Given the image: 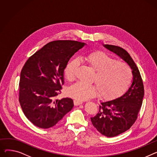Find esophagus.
I'll return each instance as SVG.
<instances>
[{
  "mask_svg": "<svg viewBox=\"0 0 157 157\" xmlns=\"http://www.w3.org/2000/svg\"><path fill=\"white\" fill-rule=\"evenodd\" d=\"M74 103H75V105L78 106V105H81V104H82V101H80V100H75L74 101Z\"/></svg>",
  "mask_w": 157,
  "mask_h": 157,
  "instance_id": "obj_1",
  "label": "esophagus"
}]
</instances>
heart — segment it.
Masks as SVG:
<instances>
[{
  "label": "heart",
  "mask_w": 157,
  "mask_h": 157,
  "mask_svg": "<svg viewBox=\"0 0 157 157\" xmlns=\"http://www.w3.org/2000/svg\"><path fill=\"white\" fill-rule=\"evenodd\" d=\"M84 60L96 71L93 78L95 84L78 81L67 88V94L69 97L78 100H86L95 97L99 92L102 98L112 99L122 95L131 85L132 71L124 62L117 61L101 51L87 54ZM78 66V59L68 62L64 69L65 77L68 81L75 79Z\"/></svg>",
  "instance_id": "b5f03b06"
}]
</instances>
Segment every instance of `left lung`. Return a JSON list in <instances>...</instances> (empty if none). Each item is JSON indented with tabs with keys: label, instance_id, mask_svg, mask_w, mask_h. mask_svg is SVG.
I'll return each instance as SVG.
<instances>
[{
	"label": "left lung",
	"instance_id": "left-lung-1",
	"mask_svg": "<svg viewBox=\"0 0 157 157\" xmlns=\"http://www.w3.org/2000/svg\"><path fill=\"white\" fill-rule=\"evenodd\" d=\"M123 59L130 66L132 81L127 91L116 99L101 102L99 111L91 117L93 126L107 137H114L131 128L138 118L144 97V86L138 67L124 48L115 45H103Z\"/></svg>",
	"mask_w": 157,
	"mask_h": 157
}]
</instances>
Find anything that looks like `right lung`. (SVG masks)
I'll list each match as a JSON object with an SVG mask.
<instances>
[{
  "label": "right lung",
  "instance_id": "obj_1",
  "mask_svg": "<svg viewBox=\"0 0 157 157\" xmlns=\"http://www.w3.org/2000/svg\"><path fill=\"white\" fill-rule=\"evenodd\" d=\"M85 45L72 40L53 41L26 62L20 75L19 101L25 116L35 126L53 127L74 107L70 98H54L64 85L69 59Z\"/></svg>",
  "mask_w": 157,
  "mask_h": 157
}]
</instances>
